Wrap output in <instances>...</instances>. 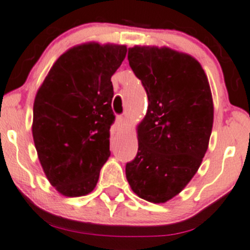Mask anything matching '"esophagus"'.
Returning a JSON list of instances; mask_svg holds the SVG:
<instances>
[{
    "label": "esophagus",
    "instance_id": "1",
    "mask_svg": "<svg viewBox=\"0 0 250 250\" xmlns=\"http://www.w3.org/2000/svg\"><path fill=\"white\" fill-rule=\"evenodd\" d=\"M117 125H118V127L125 128V125H127V121H125V117H123V116H118V117H117Z\"/></svg>",
    "mask_w": 250,
    "mask_h": 250
}]
</instances>
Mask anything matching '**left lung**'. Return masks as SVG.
Returning <instances> with one entry per match:
<instances>
[{
    "mask_svg": "<svg viewBox=\"0 0 250 250\" xmlns=\"http://www.w3.org/2000/svg\"><path fill=\"white\" fill-rule=\"evenodd\" d=\"M128 60L148 106L137 127L139 147L125 176L140 198L166 203L190 183L208 150L214 120L210 85L195 58L168 47L134 46Z\"/></svg>",
    "mask_w": 250,
    "mask_h": 250,
    "instance_id": "obj_1",
    "label": "left lung"
}]
</instances>
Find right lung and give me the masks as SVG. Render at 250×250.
<instances>
[{"label": "right lung", "mask_w": 250, "mask_h": 250, "mask_svg": "<svg viewBox=\"0 0 250 250\" xmlns=\"http://www.w3.org/2000/svg\"><path fill=\"white\" fill-rule=\"evenodd\" d=\"M125 44L87 42L62 53L35 97L32 137L50 185L66 197L92 192L110 157L111 76Z\"/></svg>", "instance_id": "1"}]
</instances>
